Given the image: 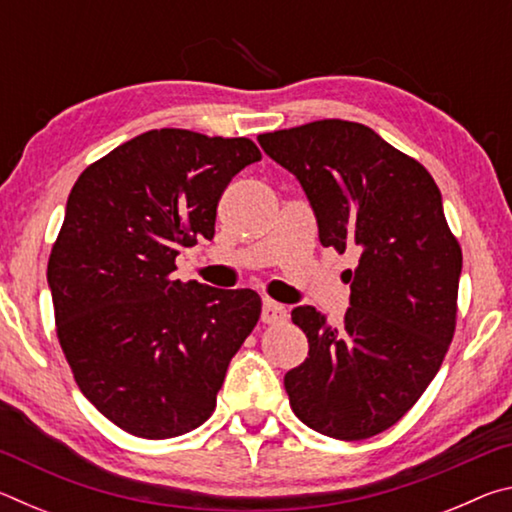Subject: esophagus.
<instances>
[{
	"label": "esophagus",
	"instance_id": "34e87169",
	"mask_svg": "<svg viewBox=\"0 0 512 512\" xmlns=\"http://www.w3.org/2000/svg\"><path fill=\"white\" fill-rule=\"evenodd\" d=\"M289 318V311L280 302H273V300H264L262 305V323L266 325H280V323H287Z\"/></svg>",
	"mask_w": 512,
	"mask_h": 512
}]
</instances>
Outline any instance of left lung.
Here are the masks:
<instances>
[{
  "label": "left lung",
  "mask_w": 512,
  "mask_h": 512,
  "mask_svg": "<svg viewBox=\"0 0 512 512\" xmlns=\"http://www.w3.org/2000/svg\"><path fill=\"white\" fill-rule=\"evenodd\" d=\"M257 142L305 189L320 244L359 257L341 327L311 305L291 311L309 341V357L284 375L291 409L329 438L377 436L420 400L454 336L463 255L440 189L354 121L320 119Z\"/></svg>",
  "instance_id": "obj_1"
}]
</instances>
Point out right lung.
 <instances>
[{"mask_svg":"<svg viewBox=\"0 0 512 512\" xmlns=\"http://www.w3.org/2000/svg\"><path fill=\"white\" fill-rule=\"evenodd\" d=\"M262 160L246 137L160 128L90 164L67 198L47 282L81 393L133 436H183L210 418L257 325L250 289L173 277L180 248L214 237L232 176Z\"/></svg>","mask_w":512,"mask_h":512,"instance_id":"add662e5","label":"right lung"}]
</instances>
